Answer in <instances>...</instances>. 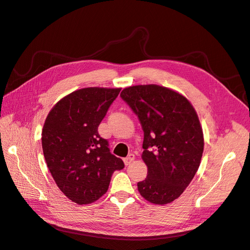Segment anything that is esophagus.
Here are the masks:
<instances>
[{
    "instance_id": "34e87169",
    "label": "esophagus",
    "mask_w": 250,
    "mask_h": 250,
    "mask_svg": "<svg viewBox=\"0 0 250 250\" xmlns=\"http://www.w3.org/2000/svg\"><path fill=\"white\" fill-rule=\"evenodd\" d=\"M134 159H135V155H134V154H130L129 156L125 157V158L124 159L125 165V166H129V165H131V164L134 162Z\"/></svg>"
}]
</instances>
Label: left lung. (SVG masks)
<instances>
[{
    "instance_id": "left-lung-1",
    "label": "left lung",
    "mask_w": 250,
    "mask_h": 250,
    "mask_svg": "<svg viewBox=\"0 0 250 250\" xmlns=\"http://www.w3.org/2000/svg\"><path fill=\"white\" fill-rule=\"evenodd\" d=\"M144 130L142 158L148 176L137 184L146 201L173 202L188 187L201 165L204 134L191 102L174 89L157 84L127 86L120 94Z\"/></svg>"
}]
</instances>
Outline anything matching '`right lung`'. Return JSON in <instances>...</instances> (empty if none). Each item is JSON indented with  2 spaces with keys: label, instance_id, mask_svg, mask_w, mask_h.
I'll use <instances>...</instances> for the list:
<instances>
[{
  "label": "right lung",
  "instance_id": "add662e5",
  "mask_svg": "<svg viewBox=\"0 0 250 250\" xmlns=\"http://www.w3.org/2000/svg\"><path fill=\"white\" fill-rule=\"evenodd\" d=\"M120 89H77L57 102L44 123L41 139L48 170L63 194L78 205L98 201L107 191L114 171L125 167L98 134Z\"/></svg>",
  "mask_w": 250,
  "mask_h": 250
}]
</instances>
